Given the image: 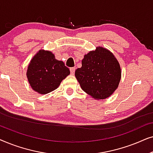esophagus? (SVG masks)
<instances>
[{
	"label": "esophagus",
	"mask_w": 153,
	"mask_h": 153,
	"mask_svg": "<svg viewBox=\"0 0 153 153\" xmlns=\"http://www.w3.org/2000/svg\"><path fill=\"white\" fill-rule=\"evenodd\" d=\"M75 70H76V68H70V72H71V74H74Z\"/></svg>",
	"instance_id": "obj_1"
}]
</instances>
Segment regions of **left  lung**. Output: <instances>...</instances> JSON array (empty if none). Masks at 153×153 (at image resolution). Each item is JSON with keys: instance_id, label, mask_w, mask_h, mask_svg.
I'll return each mask as SVG.
<instances>
[{"instance_id": "8db88e82", "label": "left lung", "mask_w": 153, "mask_h": 153, "mask_svg": "<svg viewBox=\"0 0 153 153\" xmlns=\"http://www.w3.org/2000/svg\"><path fill=\"white\" fill-rule=\"evenodd\" d=\"M75 76L83 91L94 99L103 100L117 89L121 70L111 52L99 47L84 56L82 66L75 71Z\"/></svg>"}]
</instances>
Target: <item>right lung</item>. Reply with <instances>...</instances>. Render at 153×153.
Instances as JSON below:
<instances>
[{
    "mask_svg": "<svg viewBox=\"0 0 153 153\" xmlns=\"http://www.w3.org/2000/svg\"><path fill=\"white\" fill-rule=\"evenodd\" d=\"M70 71L51 51L40 50L28 67L27 78L30 86L40 94H47L59 86Z\"/></svg>",
    "mask_w": 153,
    "mask_h": 153,
    "instance_id": "obj_1",
    "label": "right lung"
}]
</instances>
